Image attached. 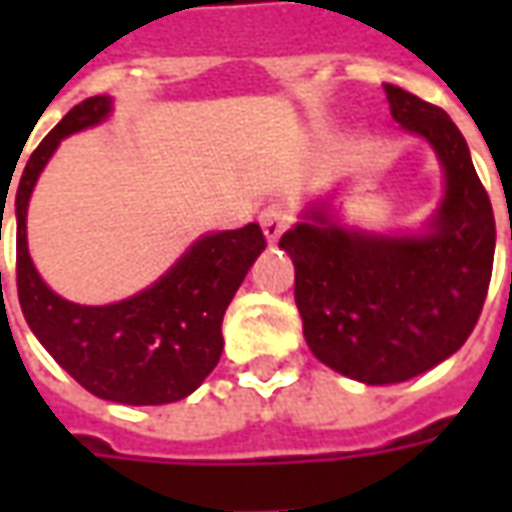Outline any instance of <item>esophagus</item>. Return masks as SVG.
Instances as JSON below:
<instances>
[{
	"instance_id": "obj_1",
	"label": "esophagus",
	"mask_w": 512,
	"mask_h": 512,
	"mask_svg": "<svg viewBox=\"0 0 512 512\" xmlns=\"http://www.w3.org/2000/svg\"><path fill=\"white\" fill-rule=\"evenodd\" d=\"M290 224V211L285 202H271L260 211V227H263V235H266L268 244L279 241V235L288 230Z\"/></svg>"
}]
</instances>
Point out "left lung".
<instances>
[{
    "instance_id": "1",
    "label": "left lung",
    "mask_w": 512,
    "mask_h": 512,
    "mask_svg": "<svg viewBox=\"0 0 512 512\" xmlns=\"http://www.w3.org/2000/svg\"><path fill=\"white\" fill-rule=\"evenodd\" d=\"M384 93L395 123L422 136L444 169V197L428 227L362 233L315 202L279 238L296 266V307L310 351L370 386L408 381L466 343L496 246L491 200L450 115L395 84H384Z\"/></svg>"
}]
</instances>
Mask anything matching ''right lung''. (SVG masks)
Listing matches in <instances>:
<instances>
[{"label":"right lung","instance_id":"obj_1","mask_svg":"<svg viewBox=\"0 0 512 512\" xmlns=\"http://www.w3.org/2000/svg\"><path fill=\"white\" fill-rule=\"evenodd\" d=\"M109 112V95H93L73 106L21 172L16 191L18 301L40 345L87 392L126 406H161L191 395L216 367L224 348V310L266 249V238L255 222L202 235L150 288L117 304L87 307L57 296L29 257V197L62 139L104 123Z\"/></svg>","mask_w":512,"mask_h":512}]
</instances>
